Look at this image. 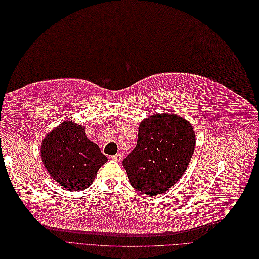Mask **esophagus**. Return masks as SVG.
Returning <instances> with one entry per match:
<instances>
[{
    "label": "esophagus",
    "instance_id": "34e87169",
    "mask_svg": "<svg viewBox=\"0 0 259 259\" xmlns=\"http://www.w3.org/2000/svg\"><path fill=\"white\" fill-rule=\"evenodd\" d=\"M111 159L114 160V161H116V162H120L121 159H122V156H121V154H116L115 156H112Z\"/></svg>",
    "mask_w": 259,
    "mask_h": 259
}]
</instances>
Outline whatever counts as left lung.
Returning a JSON list of instances; mask_svg holds the SVG:
<instances>
[{"label":"left lung","instance_id":"obj_1","mask_svg":"<svg viewBox=\"0 0 259 259\" xmlns=\"http://www.w3.org/2000/svg\"><path fill=\"white\" fill-rule=\"evenodd\" d=\"M195 143L192 124L176 114L142 120L137 146L122 162L131 186L150 196L166 192L185 174Z\"/></svg>","mask_w":259,"mask_h":259}]
</instances>
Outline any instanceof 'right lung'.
<instances>
[{
  "label": "right lung",
  "instance_id": "obj_1",
  "mask_svg": "<svg viewBox=\"0 0 259 259\" xmlns=\"http://www.w3.org/2000/svg\"><path fill=\"white\" fill-rule=\"evenodd\" d=\"M40 156L49 175L69 191L89 188L108 158L86 137L84 126L63 121L44 138Z\"/></svg>",
  "mask_w": 259,
  "mask_h": 259
}]
</instances>
